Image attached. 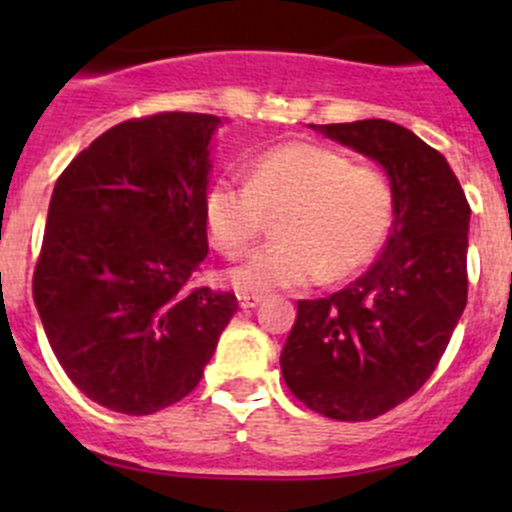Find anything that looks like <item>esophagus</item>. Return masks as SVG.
<instances>
[{"mask_svg": "<svg viewBox=\"0 0 512 512\" xmlns=\"http://www.w3.org/2000/svg\"><path fill=\"white\" fill-rule=\"evenodd\" d=\"M237 299H240L242 309H252L262 302V294H240Z\"/></svg>", "mask_w": 512, "mask_h": 512, "instance_id": "esophagus-1", "label": "esophagus"}]
</instances>
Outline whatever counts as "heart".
<instances>
[{"label": "heart", "instance_id": "heart-1", "mask_svg": "<svg viewBox=\"0 0 512 512\" xmlns=\"http://www.w3.org/2000/svg\"><path fill=\"white\" fill-rule=\"evenodd\" d=\"M277 215L280 240L252 252L227 272L240 294L344 280L364 270L396 220V195L386 173L319 143L292 141L252 160L247 180L220 175L203 198L210 245L240 257Z\"/></svg>", "mask_w": 512, "mask_h": 512}]
</instances>
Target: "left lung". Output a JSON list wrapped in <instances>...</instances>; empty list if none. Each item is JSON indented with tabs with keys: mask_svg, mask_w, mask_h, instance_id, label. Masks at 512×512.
Segmentation results:
<instances>
[{
	"mask_svg": "<svg viewBox=\"0 0 512 512\" xmlns=\"http://www.w3.org/2000/svg\"><path fill=\"white\" fill-rule=\"evenodd\" d=\"M384 165L396 220L379 260L352 285L299 299L280 366L307 409L371 421L428 381L468 299L471 205L448 160L399 123L319 126Z\"/></svg>",
	"mask_w": 512,
	"mask_h": 512,
	"instance_id": "8db88e82",
	"label": "left lung"
}]
</instances>
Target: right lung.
<instances>
[{"label": "right lung", "instance_id": "add662e5", "mask_svg": "<svg viewBox=\"0 0 512 512\" xmlns=\"http://www.w3.org/2000/svg\"><path fill=\"white\" fill-rule=\"evenodd\" d=\"M218 116L163 111L108 128L59 175L34 302L69 379L98 406L148 416L185 399L237 312L195 285Z\"/></svg>", "mask_w": 512, "mask_h": 512}]
</instances>
